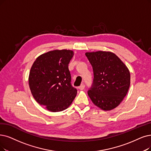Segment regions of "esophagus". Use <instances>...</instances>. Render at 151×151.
<instances>
[{"label": "esophagus", "mask_w": 151, "mask_h": 151, "mask_svg": "<svg viewBox=\"0 0 151 151\" xmlns=\"http://www.w3.org/2000/svg\"><path fill=\"white\" fill-rule=\"evenodd\" d=\"M79 88L80 89V90H83L84 88H85V85H84V84H82V85H81L79 87Z\"/></svg>", "instance_id": "1"}]
</instances>
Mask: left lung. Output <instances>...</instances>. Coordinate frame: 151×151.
<instances>
[{
	"label": "left lung",
	"instance_id": "8db88e82",
	"mask_svg": "<svg viewBox=\"0 0 151 151\" xmlns=\"http://www.w3.org/2000/svg\"><path fill=\"white\" fill-rule=\"evenodd\" d=\"M91 64L93 80L88 95L93 103L104 110L118 106L130 86V73L125 64L114 53L108 51L86 52Z\"/></svg>",
	"mask_w": 151,
	"mask_h": 151
}]
</instances>
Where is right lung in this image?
Returning a JSON list of instances; mask_svg holds the SVG:
<instances>
[{
  "mask_svg": "<svg viewBox=\"0 0 151 151\" xmlns=\"http://www.w3.org/2000/svg\"><path fill=\"white\" fill-rule=\"evenodd\" d=\"M73 56V51L67 50L47 52L36 59L30 69L31 92L35 100L49 111L65 110L77 95L68 68Z\"/></svg>",
  "mask_w": 151,
  "mask_h": 151,
  "instance_id": "obj_1",
  "label": "right lung"
}]
</instances>
